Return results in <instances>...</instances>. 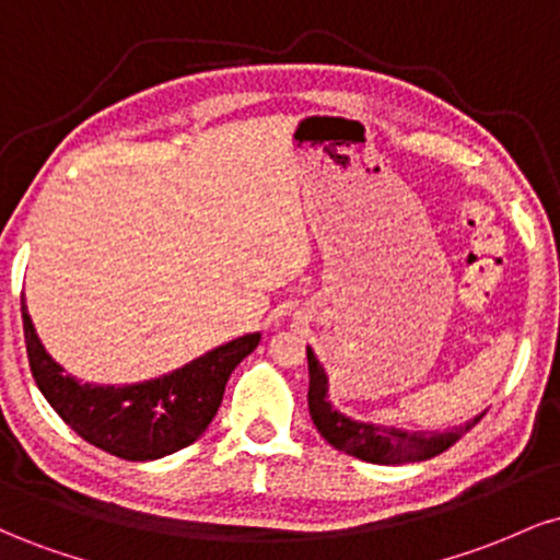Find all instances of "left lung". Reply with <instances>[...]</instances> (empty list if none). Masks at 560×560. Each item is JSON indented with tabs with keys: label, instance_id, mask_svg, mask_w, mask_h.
<instances>
[{
	"label": "left lung",
	"instance_id": "8db88e82",
	"mask_svg": "<svg viewBox=\"0 0 560 560\" xmlns=\"http://www.w3.org/2000/svg\"><path fill=\"white\" fill-rule=\"evenodd\" d=\"M307 374H311L307 408H311V419L320 436L331 447L342 450L352 458H361L365 464L400 466L434 458V455L445 453L450 445H455L485 416V410H481L479 416L458 423V427H450L445 432H405L397 427L352 419V416L334 408L329 397V376H326V369L320 365L313 347H307Z\"/></svg>",
	"mask_w": 560,
	"mask_h": 560
}]
</instances>
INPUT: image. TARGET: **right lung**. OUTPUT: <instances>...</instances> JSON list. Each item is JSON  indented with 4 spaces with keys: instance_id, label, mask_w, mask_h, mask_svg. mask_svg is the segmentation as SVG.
<instances>
[{
    "instance_id": "add662e5",
    "label": "right lung",
    "mask_w": 560,
    "mask_h": 560,
    "mask_svg": "<svg viewBox=\"0 0 560 560\" xmlns=\"http://www.w3.org/2000/svg\"><path fill=\"white\" fill-rule=\"evenodd\" d=\"M21 311L31 374L55 413L89 445L141 464L202 436L218 413L231 371L260 342V331L244 334L168 374L115 387L68 374L38 339L25 298Z\"/></svg>"
}]
</instances>
